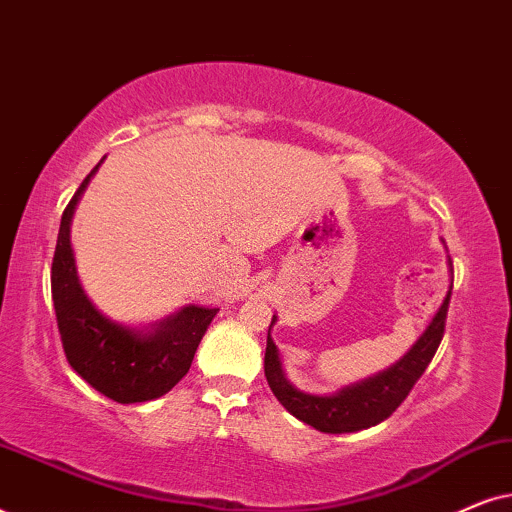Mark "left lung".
<instances>
[{
  "label": "left lung",
  "instance_id": "obj_1",
  "mask_svg": "<svg viewBox=\"0 0 512 512\" xmlns=\"http://www.w3.org/2000/svg\"><path fill=\"white\" fill-rule=\"evenodd\" d=\"M452 289L440 305V310L426 328L422 338H419L408 354L403 356L396 366H391L384 373L370 377V380L354 384V387L342 389L335 396H312L298 391L293 384L286 380L282 373V363H279L277 347L268 333V347H265V377L272 394L277 401L298 417L300 422L314 426L317 431L324 433H352L368 429L384 422L396 412L408 394L415 387L419 377L424 375L433 354L443 340L447 307H450ZM275 321V319H272ZM272 326V324H270Z\"/></svg>",
  "mask_w": 512,
  "mask_h": 512
}]
</instances>
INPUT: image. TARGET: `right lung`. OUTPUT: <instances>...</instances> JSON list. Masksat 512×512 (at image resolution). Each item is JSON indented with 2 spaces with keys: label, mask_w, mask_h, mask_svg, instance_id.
Returning a JSON list of instances; mask_svg holds the SVG:
<instances>
[{
  "label": "right lung",
  "mask_w": 512,
  "mask_h": 512,
  "mask_svg": "<svg viewBox=\"0 0 512 512\" xmlns=\"http://www.w3.org/2000/svg\"><path fill=\"white\" fill-rule=\"evenodd\" d=\"M97 167L100 163L81 181L79 191L62 212L51 265L53 307L69 366L111 401L144 403L167 394L188 373L195 349L207 326L212 324L216 310L195 305L184 307L174 317L160 321L151 333L114 324L95 310L76 277L69 223L76 202Z\"/></svg>",
  "instance_id": "right-lung-1"
}]
</instances>
